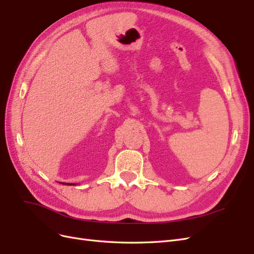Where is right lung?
<instances>
[{"label": "right lung", "instance_id": "add662e5", "mask_svg": "<svg viewBox=\"0 0 254 254\" xmlns=\"http://www.w3.org/2000/svg\"><path fill=\"white\" fill-rule=\"evenodd\" d=\"M63 184H67V186H72V183H63Z\"/></svg>", "mask_w": 254, "mask_h": 254}]
</instances>
